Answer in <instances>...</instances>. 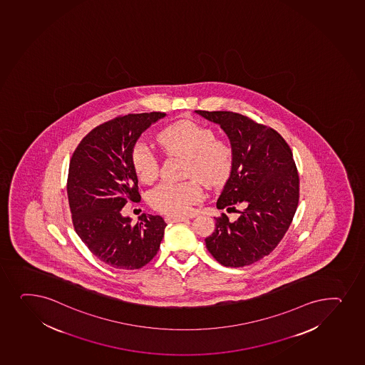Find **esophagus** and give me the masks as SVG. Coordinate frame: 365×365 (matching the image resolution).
I'll use <instances>...</instances> for the list:
<instances>
[{
	"label": "esophagus",
	"instance_id": "34e87169",
	"mask_svg": "<svg viewBox=\"0 0 365 365\" xmlns=\"http://www.w3.org/2000/svg\"><path fill=\"white\" fill-rule=\"evenodd\" d=\"M166 222H173V223H178V222L188 221V217H182V216H168L165 218Z\"/></svg>",
	"mask_w": 365,
	"mask_h": 365
}]
</instances>
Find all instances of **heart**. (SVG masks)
<instances>
[{
    "label": "heart",
    "mask_w": 365,
    "mask_h": 365,
    "mask_svg": "<svg viewBox=\"0 0 365 365\" xmlns=\"http://www.w3.org/2000/svg\"><path fill=\"white\" fill-rule=\"evenodd\" d=\"M168 154L185 156L188 164L185 177L197 178L211 188H220L233 173V149L225 140H216L212 128L197 121L183 120L166 127L158 135ZM132 168L144 183H150L159 173V160L152 149L138 142L131 152ZM153 209L168 216H185L192 205L202 199V189L197 180L185 183H163L149 192Z\"/></svg>",
    "instance_id": "1"
}]
</instances>
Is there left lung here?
Here are the masks:
<instances>
[{
	"mask_svg": "<svg viewBox=\"0 0 365 365\" xmlns=\"http://www.w3.org/2000/svg\"><path fill=\"white\" fill-rule=\"evenodd\" d=\"M195 113L221 126L233 149V173L216 206L227 211L242 207L237 221L225 213L216 218L206 247L223 266H249L274 250L295 215L299 180L292 153L278 132L244 115Z\"/></svg>",
	"mask_w": 365,
	"mask_h": 365,
	"instance_id": "left-lung-1",
	"label": "left lung"
}]
</instances>
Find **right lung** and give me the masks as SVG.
<instances>
[{
	"label": "right lung",
	"instance_id": "obj_1",
	"mask_svg": "<svg viewBox=\"0 0 365 365\" xmlns=\"http://www.w3.org/2000/svg\"><path fill=\"white\" fill-rule=\"evenodd\" d=\"M165 113L119 116L93 128L70 160L68 199L78 237L102 262L138 269L150 262L164 238L166 222L143 213L137 223L121 213L140 199L131 152L140 135Z\"/></svg>",
	"mask_w": 365,
	"mask_h": 365
}]
</instances>
